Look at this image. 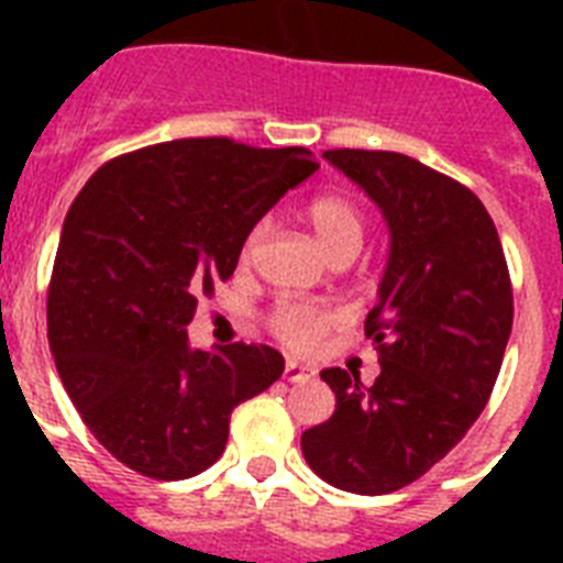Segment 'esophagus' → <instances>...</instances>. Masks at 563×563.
<instances>
[{"instance_id": "34e87169", "label": "esophagus", "mask_w": 563, "mask_h": 563, "mask_svg": "<svg viewBox=\"0 0 563 563\" xmlns=\"http://www.w3.org/2000/svg\"><path fill=\"white\" fill-rule=\"evenodd\" d=\"M316 376V368H309V365H300V362L289 360L286 362V368H283V379L286 383H307Z\"/></svg>"}]
</instances>
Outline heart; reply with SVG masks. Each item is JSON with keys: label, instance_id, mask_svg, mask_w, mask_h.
<instances>
[{"label": "heart", "instance_id": "b5f03b06", "mask_svg": "<svg viewBox=\"0 0 563 563\" xmlns=\"http://www.w3.org/2000/svg\"><path fill=\"white\" fill-rule=\"evenodd\" d=\"M307 219L330 251V256L339 263L353 260L368 239V212L362 210V203L353 201L351 195H316L307 203ZM268 230H272L268 219L251 224V230L242 239V247H239L242 263H251L260 254V247L268 239ZM339 324H342V309L330 307V303H312V300H280L268 312L272 335H277L286 347L298 353L316 351L318 344L324 342V335Z\"/></svg>", "mask_w": 563, "mask_h": 563}]
</instances>
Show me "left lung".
Masks as SVG:
<instances>
[{
  "mask_svg": "<svg viewBox=\"0 0 563 563\" xmlns=\"http://www.w3.org/2000/svg\"><path fill=\"white\" fill-rule=\"evenodd\" d=\"M333 166L379 203L391 256L365 335L379 376L321 371L333 418L300 450L333 488L391 494L444 459L479 418L511 335L515 291L485 203L441 172L397 152L333 148Z\"/></svg>",
  "mask_w": 563,
  "mask_h": 563,
  "instance_id": "obj_1",
  "label": "left lung"
}]
</instances>
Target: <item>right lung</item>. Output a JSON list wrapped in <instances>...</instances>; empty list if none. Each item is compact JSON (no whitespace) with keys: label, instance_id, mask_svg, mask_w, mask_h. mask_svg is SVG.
Wrapping results in <instances>:
<instances>
[{"label":"right lung","instance_id":"right-lung-1","mask_svg":"<svg viewBox=\"0 0 563 563\" xmlns=\"http://www.w3.org/2000/svg\"><path fill=\"white\" fill-rule=\"evenodd\" d=\"M316 169L303 148L195 136L119 154L84 184L48 280V347L117 462L161 482L198 476L224 453L239 402L280 379L268 344L192 351L187 324L236 272L251 224Z\"/></svg>","mask_w":563,"mask_h":563}]
</instances>
